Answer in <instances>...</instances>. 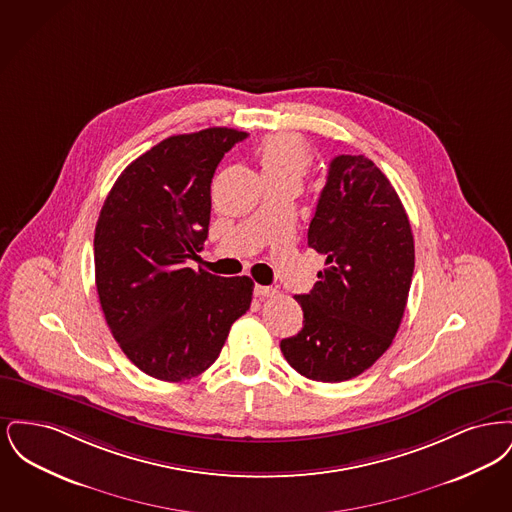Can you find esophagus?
Returning <instances> with one entry per match:
<instances>
[{
	"label": "esophagus",
	"mask_w": 512,
	"mask_h": 512,
	"mask_svg": "<svg viewBox=\"0 0 512 512\" xmlns=\"http://www.w3.org/2000/svg\"><path fill=\"white\" fill-rule=\"evenodd\" d=\"M253 292H255V295H257V297L265 299V297H274V295L278 293V290H276V288H270V286H259V284H257Z\"/></svg>",
	"instance_id": "34e87169"
}]
</instances>
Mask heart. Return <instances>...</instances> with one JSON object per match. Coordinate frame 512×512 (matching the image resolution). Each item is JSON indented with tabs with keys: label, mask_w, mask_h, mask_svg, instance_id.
<instances>
[{
	"label": "heart",
	"mask_w": 512,
	"mask_h": 512,
	"mask_svg": "<svg viewBox=\"0 0 512 512\" xmlns=\"http://www.w3.org/2000/svg\"><path fill=\"white\" fill-rule=\"evenodd\" d=\"M259 167L267 182L293 180L301 182L313 155L307 144L295 134H270L259 147Z\"/></svg>",
	"instance_id": "obj_1"
}]
</instances>
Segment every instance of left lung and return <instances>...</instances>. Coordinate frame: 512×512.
Returning a JSON list of instances; mask_svg holds the SVG:
<instances>
[{
    "instance_id": "1",
    "label": "left lung",
    "mask_w": 512,
    "mask_h": 512,
    "mask_svg": "<svg viewBox=\"0 0 512 512\" xmlns=\"http://www.w3.org/2000/svg\"><path fill=\"white\" fill-rule=\"evenodd\" d=\"M307 238L326 255V268L311 292L295 295L303 328L280 349L309 380H351L388 351L399 330L414 270L409 217L370 159L338 155Z\"/></svg>"
}]
</instances>
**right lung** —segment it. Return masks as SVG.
<instances>
[{"label":"right lung","instance_id":"obj_1","mask_svg":"<svg viewBox=\"0 0 512 512\" xmlns=\"http://www.w3.org/2000/svg\"><path fill=\"white\" fill-rule=\"evenodd\" d=\"M245 138L226 126L171 136L122 171L101 207L99 303L124 355L157 380L205 372L251 305V278L186 267L209 234L213 174Z\"/></svg>","mask_w":512,"mask_h":512}]
</instances>
